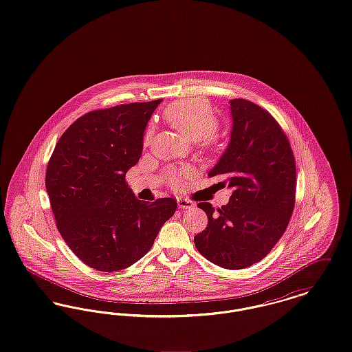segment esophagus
Wrapping results in <instances>:
<instances>
[{"label":"esophagus","instance_id":"34e87169","mask_svg":"<svg viewBox=\"0 0 352 352\" xmlns=\"http://www.w3.org/2000/svg\"><path fill=\"white\" fill-rule=\"evenodd\" d=\"M177 201H178V207H179L181 210L192 208V207L195 206V203H194V201H188V199H184V198H178Z\"/></svg>","mask_w":352,"mask_h":352}]
</instances>
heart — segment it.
I'll return each mask as SVG.
<instances>
[{
    "instance_id": "1",
    "label": "heart",
    "mask_w": 352,
    "mask_h": 352,
    "mask_svg": "<svg viewBox=\"0 0 352 352\" xmlns=\"http://www.w3.org/2000/svg\"><path fill=\"white\" fill-rule=\"evenodd\" d=\"M165 118L170 125L179 131L190 141L207 140L218 131L219 121L214 109L201 99L175 101L165 111ZM151 128L144 134V144L151 140ZM179 174L174 175L178 181Z\"/></svg>"
}]
</instances>
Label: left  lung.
Instances as JSON below:
<instances>
[{"instance_id":"1","label":"left lung","mask_w":352,"mask_h":352,"mask_svg":"<svg viewBox=\"0 0 352 352\" xmlns=\"http://www.w3.org/2000/svg\"><path fill=\"white\" fill-rule=\"evenodd\" d=\"M232 131L227 149L208 177L221 178L232 195L214 208L194 237L197 250L215 265L244 269L261 261L281 239L296 203V161L289 140L273 116L244 99L230 100Z\"/></svg>"}]
</instances>
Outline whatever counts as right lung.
Instances as JSON below:
<instances>
[{"mask_svg": "<svg viewBox=\"0 0 352 352\" xmlns=\"http://www.w3.org/2000/svg\"><path fill=\"white\" fill-rule=\"evenodd\" d=\"M161 101L88 112L68 126L52 151L46 190L56 227L91 268L116 272L133 265L177 210L173 198L138 201L125 182Z\"/></svg>", "mask_w": 352, "mask_h": 352, "instance_id": "add662e5", "label": "right lung"}]
</instances>
